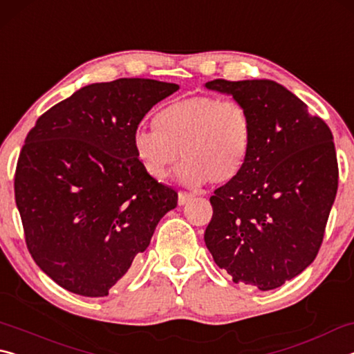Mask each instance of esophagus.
<instances>
[{
  "label": "esophagus",
  "mask_w": 354,
  "mask_h": 354,
  "mask_svg": "<svg viewBox=\"0 0 354 354\" xmlns=\"http://www.w3.org/2000/svg\"><path fill=\"white\" fill-rule=\"evenodd\" d=\"M194 194H189V192H183V190H179V194H178V203H179V206H183V205H185V203H187L189 200H192L194 198Z\"/></svg>",
  "instance_id": "esophagus-1"
}]
</instances>
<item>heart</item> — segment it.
Instances as JSON below:
<instances>
[{
  "instance_id": "1",
  "label": "heart",
  "mask_w": 354,
  "mask_h": 354,
  "mask_svg": "<svg viewBox=\"0 0 354 354\" xmlns=\"http://www.w3.org/2000/svg\"><path fill=\"white\" fill-rule=\"evenodd\" d=\"M137 159L149 176L164 179L178 159L179 181L196 187L211 179L225 184L247 167L253 148V122L248 107L236 98L195 95L165 106L154 127L133 134Z\"/></svg>"
}]
</instances>
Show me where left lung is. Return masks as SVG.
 <instances>
[{"mask_svg":"<svg viewBox=\"0 0 354 354\" xmlns=\"http://www.w3.org/2000/svg\"><path fill=\"white\" fill-rule=\"evenodd\" d=\"M248 107L250 160L211 196L205 242L234 283L272 290L313 263L337 194L333 133L286 87L268 80L206 82Z\"/></svg>","mask_w":354,"mask_h":354,"instance_id":"1","label":"left lung"}]
</instances>
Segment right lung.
Listing matches in <instances>:
<instances>
[{
    "label": "right lung",
    "instance_id": "obj_1",
    "mask_svg": "<svg viewBox=\"0 0 354 354\" xmlns=\"http://www.w3.org/2000/svg\"><path fill=\"white\" fill-rule=\"evenodd\" d=\"M178 88L140 77L91 84L28 133L15 203L32 259L64 289L106 297L176 207L178 192L143 170L133 134Z\"/></svg>",
    "mask_w": 354,
    "mask_h": 354
}]
</instances>
